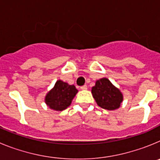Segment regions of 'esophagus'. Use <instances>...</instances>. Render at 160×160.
I'll return each instance as SVG.
<instances>
[{
	"instance_id": "1",
	"label": "esophagus",
	"mask_w": 160,
	"mask_h": 160,
	"mask_svg": "<svg viewBox=\"0 0 160 160\" xmlns=\"http://www.w3.org/2000/svg\"><path fill=\"white\" fill-rule=\"evenodd\" d=\"M80 89H81L82 90H86L87 89V87L86 86V85H84V86H82V87H80Z\"/></svg>"
}]
</instances>
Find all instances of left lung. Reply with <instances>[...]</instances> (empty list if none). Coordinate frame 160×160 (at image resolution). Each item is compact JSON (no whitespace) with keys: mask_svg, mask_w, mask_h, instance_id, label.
Listing matches in <instances>:
<instances>
[{"mask_svg":"<svg viewBox=\"0 0 160 160\" xmlns=\"http://www.w3.org/2000/svg\"><path fill=\"white\" fill-rule=\"evenodd\" d=\"M91 93L98 106L108 111L118 109L123 101L122 93L107 78L97 80Z\"/></svg>","mask_w":160,"mask_h":160,"instance_id":"8db88e82","label":"left lung"}]
</instances>
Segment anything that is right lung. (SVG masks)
I'll use <instances>...</instances> for the list:
<instances>
[{"mask_svg": "<svg viewBox=\"0 0 160 160\" xmlns=\"http://www.w3.org/2000/svg\"><path fill=\"white\" fill-rule=\"evenodd\" d=\"M78 90L73 85L58 80L45 97L46 105L53 111H62L70 107Z\"/></svg>", "mask_w": 160, "mask_h": 160, "instance_id": "obj_1", "label": "right lung"}]
</instances>
